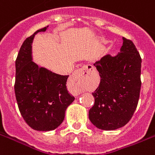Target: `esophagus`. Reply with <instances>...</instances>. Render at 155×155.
<instances>
[{"label": "esophagus", "mask_w": 155, "mask_h": 155, "mask_svg": "<svg viewBox=\"0 0 155 155\" xmlns=\"http://www.w3.org/2000/svg\"><path fill=\"white\" fill-rule=\"evenodd\" d=\"M89 75L88 68H83L78 69L76 71H74V73L72 74L71 78V84H72V86L74 87V93L75 95H79L80 94L81 91V85L82 83L85 79Z\"/></svg>", "instance_id": "34e87169"}]
</instances>
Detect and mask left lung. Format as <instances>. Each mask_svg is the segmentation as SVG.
<instances>
[{
  "label": "left lung",
  "instance_id": "8db88e82",
  "mask_svg": "<svg viewBox=\"0 0 155 155\" xmlns=\"http://www.w3.org/2000/svg\"><path fill=\"white\" fill-rule=\"evenodd\" d=\"M123 40L119 53L114 56L107 54L94 64L100 83L92 93L95 104L88 116L100 130H114L125 126L139 102L142 59L134 43Z\"/></svg>",
  "mask_w": 155,
  "mask_h": 155
}]
</instances>
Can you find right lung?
<instances>
[{
	"instance_id": "right-lung-1",
	"label": "right lung",
	"mask_w": 155,
	"mask_h": 155,
	"mask_svg": "<svg viewBox=\"0 0 155 155\" xmlns=\"http://www.w3.org/2000/svg\"><path fill=\"white\" fill-rule=\"evenodd\" d=\"M48 28L37 30L24 41L16 60L14 90L19 110L28 125L40 131L57 128L75 99L67 90L68 75L54 73L32 61L34 36Z\"/></svg>"
}]
</instances>
